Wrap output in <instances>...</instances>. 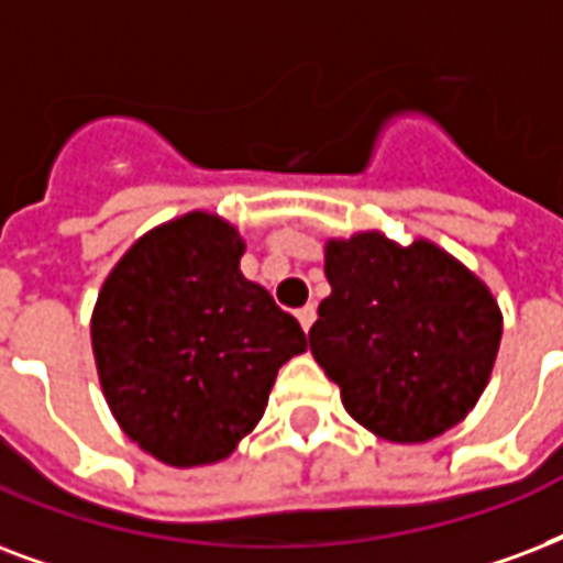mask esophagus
Returning a JSON list of instances; mask_svg holds the SVG:
<instances>
[{"instance_id":"esophagus-1","label":"esophagus","mask_w":563,"mask_h":563,"mask_svg":"<svg viewBox=\"0 0 563 563\" xmlns=\"http://www.w3.org/2000/svg\"><path fill=\"white\" fill-rule=\"evenodd\" d=\"M295 316H298L300 328H303V333H307V330L312 328V321H316V307H312V303H307V307H300Z\"/></svg>"}]
</instances>
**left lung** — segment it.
Wrapping results in <instances>:
<instances>
[{
	"mask_svg": "<svg viewBox=\"0 0 563 563\" xmlns=\"http://www.w3.org/2000/svg\"><path fill=\"white\" fill-rule=\"evenodd\" d=\"M310 351L354 422L386 443H428L490 384L501 310L490 286L431 239L380 230L328 239Z\"/></svg>",
	"mask_w": 563,
	"mask_h": 563,
	"instance_id": "left-lung-1",
	"label": "left lung"
}]
</instances>
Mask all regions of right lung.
<instances>
[{
    "label": "right lung",
    "instance_id": "add662e5",
    "mask_svg": "<svg viewBox=\"0 0 563 563\" xmlns=\"http://www.w3.org/2000/svg\"><path fill=\"white\" fill-rule=\"evenodd\" d=\"M244 239L195 209L153 227L102 280L91 349L120 431L191 470L235 452L260 424L277 372L307 336L239 268Z\"/></svg>",
    "mask_w": 563,
    "mask_h": 563
}]
</instances>
